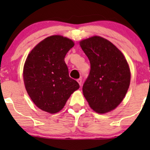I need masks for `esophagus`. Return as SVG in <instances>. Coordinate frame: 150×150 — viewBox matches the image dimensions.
Instances as JSON below:
<instances>
[{
	"label": "esophagus",
	"instance_id": "34e87169",
	"mask_svg": "<svg viewBox=\"0 0 150 150\" xmlns=\"http://www.w3.org/2000/svg\"><path fill=\"white\" fill-rule=\"evenodd\" d=\"M77 82H78V83H79L80 86H81V84H82V79H79L77 80Z\"/></svg>",
	"mask_w": 150,
	"mask_h": 150
}]
</instances>
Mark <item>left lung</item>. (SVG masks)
I'll return each mask as SVG.
<instances>
[{"label": "left lung", "instance_id": "left-lung-1", "mask_svg": "<svg viewBox=\"0 0 150 150\" xmlns=\"http://www.w3.org/2000/svg\"><path fill=\"white\" fill-rule=\"evenodd\" d=\"M90 61L89 74L83 95L98 113L113 110L124 99L130 82V71L122 52L111 42L94 36L80 42Z\"/></svg>", "mask_w": 150, "mask_h": 150}]
</instances>
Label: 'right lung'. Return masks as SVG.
Here are the masks:
<instances>
[{"label":"right lung","instance_id":"1","mask_svg":"<svg viewBox=\"0 0 150 150\" xmlns=\"http://www.w3.org/2000/svg\"><path fill=\"white\" fill-rule=\"evenodd\" d=\"M74 45L68 38L52 35L39 43L26 58L23 71L25 88L34 104L44 111H60L80 87L69 77L64 60Z\"/></svg>","mask_w":150,"mask_h":150}]
</instances>
